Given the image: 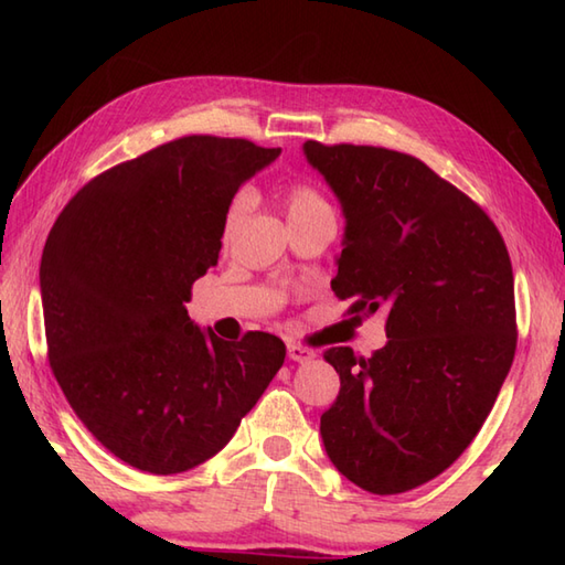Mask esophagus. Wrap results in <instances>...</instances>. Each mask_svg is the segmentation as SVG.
Listing matches in <instances>:
<instances>
[{
    "mask_svg": "<svg viewBox=\"0 0 565 565\" xmlns=\"http://www.w3.org/2000/svg\"><path fill=\"white\" fill-rule=\"evenodd\" d=\"M289 359L291 362H310V359L316 356V352L313 350H306V347H301V344H289Z\"/></svg>",
    "mask_w": 565,
    "mask_h": 565,
    "instance_id": "34e87169",
    "label": "esophagus"
}]
</instances>
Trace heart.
I'll list each match as a JSON object with an SVG mask.
<instances>
[{
	"label": "heart",
	"instance_id": "heart-1",
	"mask_svg": "<svg viewBox=\"0 0 565 565\" xmlns=\"http://www.w3.org/2000/svg\"><path fill=\"white\" fill-rule=\"evenodd\" d=\"M284 206H286V215L289 218H301V215H318V213H332L328 201L322 199L313 186L308 184H291L286 189V196H284ZM243 213H245V196H237L231 209H227L225 218H223V243L233 237V233L237 231L239 221H243Z\"/></svg>",
	"mask_w": 565,
	"mask_h": 565
}]
</instances>
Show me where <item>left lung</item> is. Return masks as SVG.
Here are the masks:
<instances>
[{"label": "left lung", "instance_id": "obj_1", "mask_svg": "<svg viewBox=\"0 0 565 565\" xmlns=\"http://www.w3.org/2000/svg\"><path fill=\"white\" fill-rule=\"evenodd\" d=\"M344 215L338 298L386 308L388 342L371 359L326 354L340 395L320 417L334 468L395 495L449 468L493 407L514 359V276L481 206L411 154L303 142Z\"/></svg>", "mask_w": 565, "mask_h": 565}]
</instances>
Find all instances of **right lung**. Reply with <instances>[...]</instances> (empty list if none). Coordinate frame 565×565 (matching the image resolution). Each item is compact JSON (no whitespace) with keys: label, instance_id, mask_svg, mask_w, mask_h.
I'll return each mask as SVG.
<instances>
[{"label":"right lung","instance_id":"right-lung-1","mask_svg":"<svg viewBox=\"0 0 565 565\" xmlns=\"http://www.w3.org/2000/svg\"><path fill=\"white\" fill-rule=\"evenodd\" d=\"M279 154L235 138L172 140L82 186L45 239L53 374L84 427L140 471L182 473L218 454L284 364L274 334L225 342L184 306L218 264L237 189Z\"/></svg>","mask_w":565,"mask_h":565}]
</instances>
